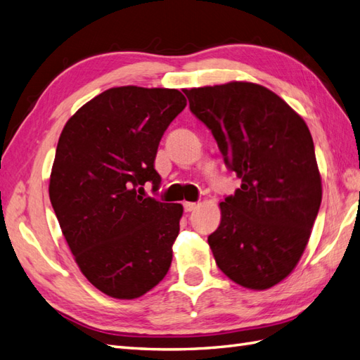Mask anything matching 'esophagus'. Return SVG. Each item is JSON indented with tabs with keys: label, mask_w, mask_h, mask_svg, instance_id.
<instances>
[{
	"label": "esophagus",
	"mask_w": 360,
	"mask_h": 360,
	"mask_svg": "<svg viewBox=\"0 0 360 360\" xmlns=\"http://www.w3.org/2000/svg\"><path fill=\"white\" fill-rule=\"evenodd\" d=\"M196 207H198L196 202H184V210L186 212H193Z\"/></svg>",
	"instance_id": "esophagus-1"
}]
</instances>
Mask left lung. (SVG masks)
Listing matches in <instances>:
<instances>
[{
    "label": "left lung",
    "mask_w": 360,
    "mask_h": 360,
    "mask_svg": "<svg viewBox=\"0 0 360 360\" xmlns=\"http://www.w3.org/2000/svg\"><path fill=\"white\" fill-rule=\"evenodd\" d=\"M190 110L212 130L240 179L208 236L221 271L239 285L266 290L293 271L322 200L311 133L282 98L253 82L190 89Z\"/></svg>",
    "instance_id": "8db88e82"
}]
</instances>
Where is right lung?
Here are the masks:
<instances>
[{"label": "right lung", "instance_id": "obj_1", "mask_svg": "<svg viewBox=\"0 0 360 360\" xmlns=\"http://www.w3.org/2000/svg\"><path fill=\"white\" fill-rule=\"evenodd\" d=\"M187 105L176 89L113 87L67 121L49 184L50 202L79 270L116 299L158 285L172 264L181 204L144 196L158 146Z\"/></svg>", "mask_w": 360, "mask_h": 360}]
</instances>
